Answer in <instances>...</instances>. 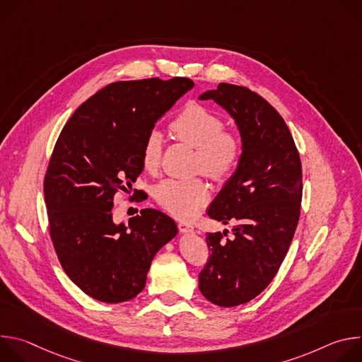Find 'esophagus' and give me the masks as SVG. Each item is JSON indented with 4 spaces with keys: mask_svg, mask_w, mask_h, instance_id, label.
<instances>
[{
    "mask_svg": "<svg viewBox=\"0 0 362 362\" xmlns=\"http://www.w3.org/2000/svg\"><path fill=\"white\" fill-rule=\"evenodd\" d=\"M177 228H179V230L182 233H193L194 232V228L190 223H187V222H179Z\"/></svg>",
    "mask_w": 362,
    "mask_h": 362,
    "instance_id": "esophagus-1",
    "label": "esophagus"
}]
</instances>
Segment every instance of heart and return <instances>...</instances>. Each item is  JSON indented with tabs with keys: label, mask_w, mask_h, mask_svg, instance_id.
<instances>
[{
	"label": "heart",
	"mask_w": 362,
	"mask_h": 362,
	"mask_svg": "<svg viewBox=\"0 0 362 362\" xmlns=\"http://www.w3.org/2000/svg\"><path fill=\"white\" fill-rule=\"evenodd\" d=\"M223 120L197 103L189 105L170 124L173 134L196 148L194 165L214 180L226 179L240 156V139L223 129ZM163 156V134L151 129L141 144V165L146 172H156ZM153 197L163 209L177 218H192L209 200V187L202 179H165L153 187Z\"/></svg>",
	"instance_id": "obj_1"
}]
</instances>
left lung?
<instances>
[{
    "instance_id": "1",
    "label": "left lung",
    "mask_w": 362,
    "mask_h": 362,
    "mask_svg": "<svg viewBox=\"0 0 362 362\" xmlns=\"http://www.w3.org/2000/svg\"><path fill=\"white\" fill-rule=\"evenodd\" d=\"M200 100H215L236 122L242 137L238 169L208 209L211 219L236 223L208 233L211 256L199 274L202 295L236 306L259 295L275 278L300 215L302 165L281 115L257 93L221 83Z\"/></svg>"
}]
</instances>
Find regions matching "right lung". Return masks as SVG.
Instances as JSON below:
<instances>
[{
  "label": "right lung",
  "mask_w": 362,
  "mask_h": 362,
  "mask_svg": "<svg viewBox=\"0 0 362 362\" xmlns=\"http://www.w3.org/2000/svg\"><path fill=\"white\" fill-rule=\"evenodd\" d=\"M193 86L186 77L112 83L83 103L56 141L44 177L49 236L67 276L97 300L139 295L154 255L177 233L160 211L116 225L112 209L143 172L146 134Z\"/></svg>",
  "instance_id": "1"
}]
</instances>
